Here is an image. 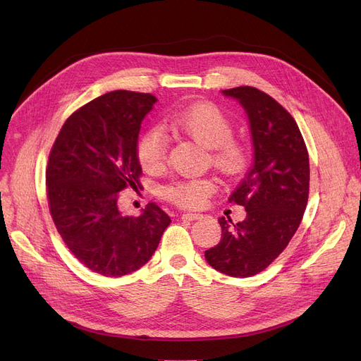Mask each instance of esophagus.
Listing matches in <instances>:
<instances>
[{
  "label": "esophagus",
  "instance_id": "obj_1",
  "mask_svg": "<svg viewBox=\"0 0 361 361\" xmlns=\"http://www.w3.org/2000/svg\"><path fill=\"white\" fill-rule=\"evenodd\" d=\"M203 215L200 214H192V212H185L181 215V219L184 221H196V219H200Z\"/></svg>",
  "mask_w": 361,
  "mask_h": 361
}]
</instances>
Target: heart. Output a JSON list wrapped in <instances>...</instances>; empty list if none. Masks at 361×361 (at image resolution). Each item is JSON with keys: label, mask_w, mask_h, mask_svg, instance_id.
<instances>
[{"label": "heart", "mask_w": 361, "mask_h": 361, "mask_svg": "<svg viewBox=\"0 0 361 361\" xmlns=\"http://www.w3.org/2000/svg\"><path fill=\"white\" fill-rule=\"evenodd\" d=\"M169 126L181 135L211 149V164L226 178H235L244 173L249 162L245 146L233 139L231 120L214 105H195L169 118ZM136 155L146 173L155 174L165 165L166 142L158 128L147 130L137 142ZM214 192V183L207 178L178 180L162 187V196L168 202L183 206H200Z\"/></svg>", "instance_id": "obj_1"}]
</instances>
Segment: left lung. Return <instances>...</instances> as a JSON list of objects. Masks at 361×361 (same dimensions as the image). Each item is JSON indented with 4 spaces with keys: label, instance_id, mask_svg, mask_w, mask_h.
I'll list each match as a JSON object with an SVG mask.
<instances>
[{
    "label": "left lung",
    "instance_id": "8db88e82",
    "mask_svg": "<svg viewBox=\"0 0 361 361\" xmlns=\"http://www.w3.org/2000/svg\"><path fill=\"white\" fill-rule=\"evenodd\" d=\"M222 93L247 114L255 157L228 199L247 215L237 224L219 218L221 241L204 257L225 275L247 278L267 269L298 228L309 199V154L291 114L268 93L252 86Z\"/></svg>",
    "mask_w": 361,
    "mask_h": 361
}]
</instances>
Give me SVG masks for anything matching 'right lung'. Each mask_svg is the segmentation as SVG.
<instances>
[{
    "mask_svg": "<svg viewBox=\"0 0 361 361\" xmlns=\"http://www.w3.org/2000/svg\"><path fill=\"white\" fill-rule=\"evenodd\" d=\"M158 99L114 90L67 118L47 166L49 212L68 250L92 272L123 276L142 268L171 224L155 203L139 216L118 207L120 192L140 185V124Z\"/></svg>",
    "mask_w": 361,
    "mask_h": 361,
    "instance_id": "obj_1",
    "label": "right lung"
}]
</instances>
